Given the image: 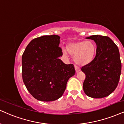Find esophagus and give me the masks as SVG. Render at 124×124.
<instances>
[{"label":"esophagus","instance_id":"esophagus-1","mask_svg":"<svg viewBox=\"0 0 124 124\" xmlns=\"http://www.w3.org/2000/svg\"><path fill=\"white\" fill-rule=\"evenodd\" d=\"M75 69L76 72H78L80 71V68H79V67H78L77 66H76V65H75Z\"/></svg>","mask_w":124,"mask_h":124}]
</instances>
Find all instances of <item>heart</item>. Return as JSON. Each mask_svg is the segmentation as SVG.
Returning a JSON list of instances; mask_svg holds the SVG:
<instances>
[{"mask_svg":"<svg viewBox=\"0 0 124 124\" xmlns=\"http://www.w3.org/2000/svg\"><path fill=\"white\" fill-rule=\"evenodd\" d=\"M67 51L71 55L74 56L76 64L85 65L92 62L95 54L96 48L91 41H79L70 43L67 46ZM66 53V52L64 51Z\"/></svg>","mask_w":124,"mask_h":124,"instance_id":"heart-1","label":"heart"}]
</instances>
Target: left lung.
Instances as JSON below:
<instances>
[{"label":"left lung","instance_id":"1","mask_svg":"<svg viewBox=\"0 0 124 124\" xmlns=\"http://www.w3.org/2000/svg\"><path fill=\"white\" fill-rule=\"evenodd\" d=\"M86 39L94 40L97 47L92 62L81 68L85 75L84 92L93 98L106 97L115 90L120 80L121 62L118 48L107 36L94 35Z\"/></svg>","mask_w":124,"mask_h":124}]
</instances>
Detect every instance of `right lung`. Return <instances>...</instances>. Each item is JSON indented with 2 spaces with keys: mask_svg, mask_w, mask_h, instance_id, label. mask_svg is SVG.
<instances>
[{
  "mask_svg": "<svg viewBox=\"0 0 124 124\" xmlns=\"http://www.w3.org/2000/svg\"><path fill=\"white\" fill-rule=\"evenodd\" d=\"M60 39L50 35L33 39L22 54L23 81L37 100L49 102L60 98L68 79L75 73L72 64H65L59 59L62 56Z\"/></svg>",
  "mask_w": 124,
  "mask_h": 124,
  "instance_id": "1",
  "label": "right lung"
}]
</instances>
